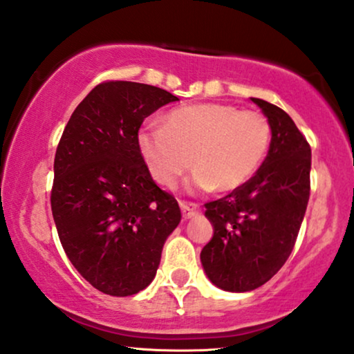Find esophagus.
<instances>
[{
  "label": "esophagus",
  "instance_id": "1",
  "mask_svg": "<svg viewBox=\"0 0 354 354\" xmlns=\"http://www.w3.org/2000/svg\"><path fill=\"white\" fill-rule=\"evenodd\" d=\"M180 207L185 218H192V216H196L201 212L199 204H194V202H180Z\"/></svg>",
  "mask_w": 354,
  "mask_h": 354
}]
</instances>
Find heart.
<instances>
[{
  "instance_id": "heart-1",
  "label": "heart",
  "mask_w": 354,
  "mask_h": 354,
  "mask_svg": "<svg viewBox=\"0 0 354 354\" xmlns=\"http://www.w3.org/2000/svg\"><path fill=\"white\" fill-rule=\"evenodd\" d=\"M270 122L262 113L221 103L174 108L163 126H144L138 149L150 176L173 186L194 163L191 189L232 192L243 187L261 167L270 145Z\"/></svg>"
}]
</instances>
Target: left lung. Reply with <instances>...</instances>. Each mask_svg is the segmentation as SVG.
<instances>
[{
	"label": "left lung",
	"instance_id": "left-lung-1",
	"mask_svg": "<svg viewBox=\"0 0 354 354\" xmlns=\"http://www.w3.org/2000/svg\"><path fill=\"white\" fill-rule=\"evenodd\" d=\"M251 100L270 122L267 157L243 187L205 204L214 236L201 252L202 267L212 283L232 293L259 288L283 267L310 191L308 140L281 108Z\"/></svg>",
	"mask_w": 354,
	"mask_h": 354
}]
</instances>
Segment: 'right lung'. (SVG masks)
<instances>
[{"label": "right lung", "mask_w": 354, "mask_h": 354, "mask_svg": "<svg viewBox=\"0 0 354 354\" xmlns=\"http://www.w3.org/2000/svg\"><path fill=\"white\" fill-rule=\"evenodd\" d=\"M176 100L147 84H98L56 149L51 212L59 241L75 270L105 295L147 288L181 221L176 199L155 185L138 149L142 121Z\"/></svg>", "instance_id": "add662e5"}]
</instances>
